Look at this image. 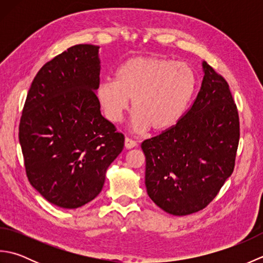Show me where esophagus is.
I'll return each instance as SVG.
<instances>
[{"label":"esophagus","mask_w":263,"mask_h":263,"mask_svg":"<svg viewBox=\"0 0 263 263\" xmlns=\"http://www.w3.org/2000/svg\"><path fill=\"white\" fill-rule=\"evenodd\" d=\"M124 144H125V148H127V149H131V148H135V147H137V141L136 140H132V139H130V138H125V140H124Z\"/></svg>","instance_id":"esophagus-1"}]
</instances>
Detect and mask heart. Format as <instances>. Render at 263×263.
Wrapping results in <instances>:
<instances>
[{
    "mask_svg": "<svg viewBox=\"0 0 263 263\" xmlns=\"http://www.w3.org/2000/svg\"><path fill=\"white\" fill-rule=\"evenodd\" d=\"M195 85L191 66L164 58L137 57L117 69L115 80L99 83L97 98L105 117L113 123L122 121L132 99L137 130L150 126L163 132L182 119Z\"/></svg>",
    "mask_w": 263,
    "mask_h": 263,
    "instance_id": "b5f03b06",
    "label": "heart"
}]
</instances>
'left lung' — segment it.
Returning a JSON list of instances; mask_svg holds the SVG:
<instances>
[{"label":"left lung","instance_id":"8db88e82","mask_svg":"<svg viewBox=\"0 0 263 263\" xmlns=\"http://www.w3.org/2000/svg\"><path fill=\"white\" fill-rule=\"evenodd\" d=\"M202 66V85L191 107L175 126L141 143L148 195L174 216L204 209L235 166L236 104L224 77L206 62Z\"/></svg>","mask_w":263,"mask_h":263}]
</instances>
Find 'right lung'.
<instances>
[{
	"mask_svg": "<svg viewBox=\"0 0 263 263\" xmlns=\"http://www.w3.org/2000/svg\"><path fill=\"white\" fill-rule=\"evenodd\" d=\"M99 46L80 44L38 71L27 95L19 141L31 185L48 202L76 209L100 193L124 136L100 113Z\"/></svg>",
	"mask_w": 263,
	"mask_h": 263,
	"instance_id": "add662e5",
	"label": "right lung"
}]
</instances>
